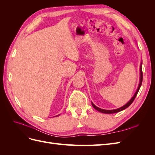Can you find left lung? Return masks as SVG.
Listing matches in <instances>:
<instances>
[{
	"instance_id": "obj_1",
	"label": "left lung",
	"mask_w": 155,
	"mask_h": 155,
	"mask_svg": "<svg viewBox=\"0 0 155 155\" xmlns=\"http://www.w3.org/2000/svg\"><path fill=\"white\" fill-rule=\"evenodd\" d=\"M142 80H143V72H142V66L141 67H140V84H139V86H138V88L137 89V92H136V93L134 94V96L132 97V99H131L127 104H125L124 106L121 107L120 108H119V109H114V110H104V109H100V108L96 107L94 104H93V103H92V105L93 106V107L94 108V109L98 111H100L101 112H102V113H105V114H113V113H116V112H120L121 110H123L124 109H125L126 108H127L128 107H129L131 104H132V103L133 102V101L134 100L136 96H137V94L140 90V87H141L142 85Z\"/></svg>"
}]
</instances>
